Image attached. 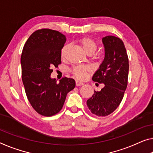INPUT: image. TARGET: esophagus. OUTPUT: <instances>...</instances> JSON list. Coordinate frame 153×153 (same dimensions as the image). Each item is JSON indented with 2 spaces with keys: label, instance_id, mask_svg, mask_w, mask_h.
Segmentation results:
<instances>
[{
  "label": "esophagus",
  "instance_id": "obj_1",
  "mask_svg": "<svg viewBox=\"0 0 153 153\" xmlns=\"http://www.w3.org/2000/svg\"><path fill=\"white\" fill-rule=\"evenodd\" d=\"M75 83H76V86H81L83 85V83H82V82L79 81H75Z\"/></svg>",
  "mask_w": 153,
  "mask_h": 153
}]
</instances>
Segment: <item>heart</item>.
Wrapping results in <instances>:
<instances>
[{
    "instance_id": "1",
    "label": "heart",
    "mask_w": 153,
    "mask_h": 153,
    "mask_svg": "<svg viewBox=\"0 0 153 153\" xmlns=\"http://www.w3.org/2000/svg\"><path fill=\"white\" fill-rule=\"evenodd\" d=\"M79 43L83 48V51L87 55H92L97 49V43L94 39L91 38L90 37H83L79 40ZM67 51V46H63L61 50V57L63 59L65 57V53ZM88 68L85 66H76L72 68V72L75 77L79 79H83L86 76V74L88 72Z\"/></svg>"
}]
</instances>
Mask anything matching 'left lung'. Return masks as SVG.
Returning a JSON list of instances; mask_svg holds the SVG:
<instances>
[{"label":"left lung","mask_w":153,"mask_h":153,"mask_svg":"<svg viewBox=\"0 0 153 153\" xmlns=\"http://www.w3.org/2000/svg\"><path fill=\"white\" fill-rule=\"evenodd\" d=\"M105 58L92 80L105 87L87 100L93 114L106 116L120 104L128 83V58L123 42L119 37L108 36L102 38Z\"/></svg>","instance_id":"1"}]
</instances>
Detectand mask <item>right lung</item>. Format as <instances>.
I'll return each mask as SVG.
<instances>
[{
    "label": "right lung",
    "mask_w": 153,
    "mask_h": 153,
    "mask_svg": "<svg viewBox=\"0 0 153 153\" xmlns=\"http://www.w3.org/2000/svg\"><path fill=\"white\" fill-rule=\"evenodd\" d=\"M66 41L57 30H36L26 42L21 55L22 79L27 98L39 114L52 116L59 112L67 94L75 88L73 79L57 83L51 74L61 63V50Z\"/></svg>",
    "instance_id": "right-lung-1"
}]
</instances>
